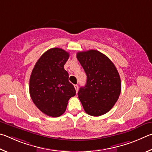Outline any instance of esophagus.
<instances>
[{
	"instance_id": "34e87169",
	"label": "esophagus",
	"mask_w": 152,
	"mask_h": 152,
	"mask_svg": "<svg viewBox=\"0 0 152 152\" xmlns=\"http://www.w3.org/2000/svg\"><path fill=\"white\" fill-rule=\"evenodd\" d=\"M74 87H75V90H76V92L77 93L78 92V89H79L78 86H77V85H75Z\"/></svg>"
}]
</instances>
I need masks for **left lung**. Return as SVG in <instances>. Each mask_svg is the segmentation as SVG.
Masks as SVG:
<instances>
[{"instance_id": "1", "label": "left lung", "mask_w": 152, "mask_h": 152, "mask_svg": "<svg viewBox=\"0 0 152 152\" xmlns=\"http://www.w3.org/2000/svg\"><path fill=\"white\" fill-rule=\"evenodd\" d=\"M77 58L87 75L86 86L78 92L85 111L92 116L107 113L115 104L121 89L115 66L97 50L78 52Z\"/></svg>"}]
</instances>
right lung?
Here are the masks:
<instances>
[{
    "label": "right lung",
    "instance_id": "1",
    "mask_svg": "<svg viewBox=\"0 0 152 152\" xmlns=\"http://www.w3.org/2000/svg\"><path fill=\"white\" fill-rule=\"evenodd\" d=\"M69 53L60 48H52L42 55L32 71L29 92L33 103L42 113L58 117L65 112L68 101L75 95L64 69Z\"/></svg>",
    "mask_w": 152,
    "mask_h": 152
}]
</instances>
